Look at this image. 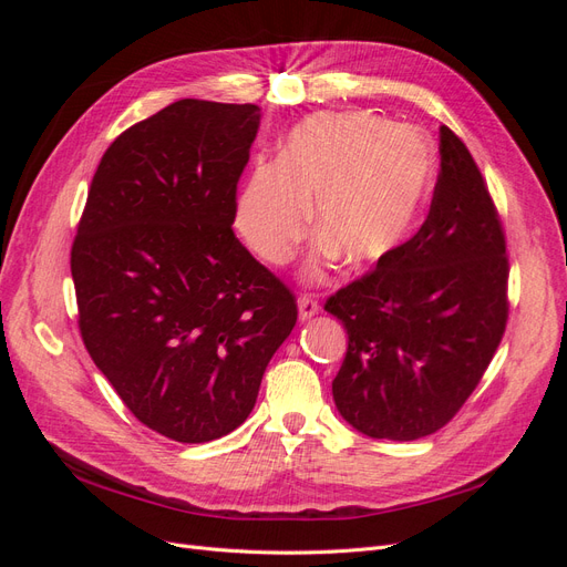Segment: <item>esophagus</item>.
Listing matches in <instances>:
<instances>
[{"instance_id":"1","label":"esophagus","mask_w":567,"mask_h":567,"mask_svg":"<svg viewBox=\"0 0 567 567\" xmlns=\"http://www.w3.org/2000/svg\"><path fill=\"white\" fill-rule=\"evenodd\" d=\"M321 310L319 307V300L312 296V293H302L298 298V312H300V319H312L317 312Z\"/></svg>"}]
</instances>
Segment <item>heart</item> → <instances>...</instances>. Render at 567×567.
<instances>
[{
	"label": "heart",
	"instance_id": "b5f03b06",
	"mask_svg": "<svg viewBox=\"0 0 567 567\" xmlns=\"http://www.w3.org/2000/svg\"><path fill=\"white\" fill-rule=\"evenodd\" d=\"M433 177V148L419 132L362 111L319 113L288 134L279 163L255 165L236 229L260 260L284 265L310 231L317 200L323 252L373 265L406 241Z\"/></svg>",
	"mask_w": 567,
	"mask_h": 567
}]
</instances>
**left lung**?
Returning <instances> with one entry per match:
<instances>
[{"label": "left lung", "mask_w": 567, "mask_h": 567, "mask_svg": "<svg viewBox=\"0 0 567 567\" xmlns=\"http://www.w3.org/2000/svg\"><path fill=\"white\" fill-rule=\"evenodd\" d=\"M508 269L487 182L442 125L440 175L421 229L323 305L348 331L333 379L340 416L394 442L447 425L504 338Z\"/></svg>", "instance_id": "obj_1"}]
</instances>
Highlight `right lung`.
Returning a JSON list of instances; mask_svg holds the SVG:
<instances>
[{
	"label": "right lung",
	"instance_id": "right-lung-1",
	"mask_svg": "<svg viewBox=\"0 0 567 567\" xmlns=\"http://www.w3.org/2000/svg\"><path fill=\"white\" fill-rule=\"evenodd\" d=\"M252 104L182 99L101 158L71 248L84 348L151 431L198 444L255 406L293 331L290 288L238 241Z\"/></svg>",
	"mask_w": 567,
	"mask_h": 567
}]
</instances>
